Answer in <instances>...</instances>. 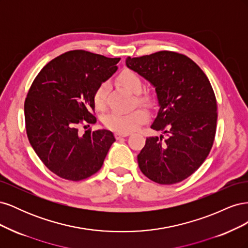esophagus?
I'll list each match as a JSON object with an SVG mask.
<instances>
[{
  "label": "esophagus",
  "mask_w": 248,
  "mask_h": 248,
  "mask_svg": "<svg viewBox=\"0 0 248 248\" xmlns=\"http://www.w3.org/2000/svg\"><path fill=\"white\" fill-rule=\"evenodd\" d=\"M128 136H130V133H128V132H116L115 133V137H116V139H121V138H126V137H128Z\"/></svg>",
  "instance_id": "34e87169"
}]
</instances>
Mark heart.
<instances>
[{
  "mask_svg": "<svg viewBox=\"0 0 248 248\" xmlns=\"http://www.w3.org/2000/svg\"><path fill=\"white\" fill-rule=\"evenodd\" d=\"M118 80L120 84L129 91L138 94V100L140 104L148 108H151L155 104L156 97L152 92H142L140 93L142 89V84L138 74L129 69H125L119 73ZM109 85L108 81H103L97 87L94 93V103L97 108H103L107 102L108 94ZM148 112L144 108H137L127 114L122 112H110L103 122L107 127L117 131L121 132H130L136 130L138 127L147 121Z\"/></svg>",
  "mask_w": 248,
  "mask_h": 248,
  "instance_id": "1",
  "label": "heart"
}]
</instances>
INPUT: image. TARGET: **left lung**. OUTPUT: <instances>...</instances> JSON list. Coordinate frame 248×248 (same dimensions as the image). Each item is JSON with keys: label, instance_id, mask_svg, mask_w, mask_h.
<instances>
[{"label": "left lung", "instance_id": "1", "mask_svg": "<svg viewBox=\"0 0 248 248\" xmlns=\"http://www.w3.org/2000/svg\"><path fill=\"white\" fill-rule=\"evenodd\" d=\"M126 65L155 87L160 108L151 128L167 134L147 138L138 155L140 170L158 184L181 182L213 146L217 102L212 86L191 59L176 51L128 57Z\"/></svg>", "mask_w": 248, "mask_h": 248}]
</instances>
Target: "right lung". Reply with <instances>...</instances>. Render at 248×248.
I'll return each mask as SVG.
<instances>
[{
	"mask_svg": "<svg viewBox=\"0 0 248 248\" xmlns=\"http://www.w3.org/2000/svg\"><path fill=\"white\" fill-rule=\"evenodd\" d=\"M120 60L70 50L48 62L32 82L25 101L27 136L44 166L60 178L91 177L116 140L109 130L80 134L78 127L96 122L94 93L117 71Z\"/></svg>",
	"mask_w": 248,
	"mask_h": 248,
	"instance_id": "1",
	"label": "right lung"
}]
</instances>
